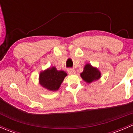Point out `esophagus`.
<instances>
[{
    "instance_id": "34e87169",
    "label": "esophagus",
    "mask_w": 133,
    "mask_h": 133,
    "mask_svg": "<svg viewBox=\"0 0 133 133\" xmlns=\"http://www.w3.org/2000/svg\"><path fill=\"white\" fill-rule=\"evenodd\" d=\"M68 73L70 75H74V74H75V73H76L75 70L73 69H68Z\"/></svg>"
}]
</instances>
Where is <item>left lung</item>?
I'll return each mask as SVG.
<instances>
[{
    "label": "left lung",
    "mask_w": 133,
    "mask_h": 133,
    "mask_svg": "<svg viewBox=\"0 0 133 133\" xmlns=\"http://www.w3.org/2000/svg\"><path fill=\"white\" fill-rule=\"evenodd\" d=\"M80 76L84 81L90 84L93 81L98 80L101 76V73L97 68L88 64L84 67L82 73H80Z\"/></svg>",
    "instance_id": "8db88e82"
}]
</instances>
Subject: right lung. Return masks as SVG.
I'll return each instance as SVG.
<instances>
[{"label":"right lung","instance_id":"1","mask_svg":"<svg viewBox=\"0 0 133 133\" xmlns=\"http://www.w3.org/2000/svg\"><path fill=\"white\" fill-rule=\"evenodd\" d=\"M67 73L64 71H58L52 67L40 73L39 83L42 87L49 91L58 90Z\"/></svg>","mask_w":133,"mask_h":133}]
</instances>
